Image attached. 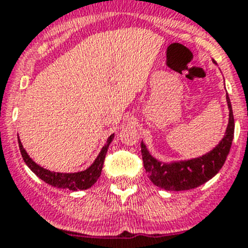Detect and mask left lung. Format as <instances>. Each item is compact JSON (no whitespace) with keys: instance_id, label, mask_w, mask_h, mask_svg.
I'll use <instances>...</instances> for the list:
<instances>
[{"instance_id":"8db88e82","label":"left lung","mask_w":248,"mask_h":248,"mask_svg":"<svg viewBox=\"0 0 248 248\" xmlns=\"http://www.w3.org/2000/svg\"><path fill=\"white\" fill-rule=\"evenodd\" d=\"M226 103L229 108V122L225 134L218 145L206 155L191 159H184V161L162 162L153 157L148 152L143 141H141L143 167L148 173L150 180L155 186L167 191L191 190L207 183L218 174L225 163L229 151L232 147L235 130L232 102L228 95H226Z\"/></svg>"}]
</instances>
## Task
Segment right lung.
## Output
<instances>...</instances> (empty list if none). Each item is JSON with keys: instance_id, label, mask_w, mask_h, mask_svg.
Instances as JSON below:
<instances>
[{"instance_id": "1", "label": "right lung", "mask_w": 248, "mask_h": 248, "mask_svg": "<svg viewBox=\"0 0 248 248\" xmlns=\"http://www.w3.org/2000/svg\"><path fill=\"white\" fill-rule=\"evenodd\" d=\"M114 139V134L109 136L107 139V142L103 146L101 152L98 153V155L96 157V159L93 161V163L85 170L77 171V173H60V171H51L48 169H45L44 167L39 166L37 163H35L31 159L28 152L25 151V148L23 147V143L20 141V139L18 138V143H19V150L22 153V157L24 159L25 164L31 169L32 173L36 174L41 180H44L45 183L48 184L51 186H55L58 188H69L72 191H78V190H87L90 188L93 184L97 181V179L100 178L101 171H102L103 162H105L106 153H107L108 147H109L110 142Z\"/></svg>"}]
</instances>
